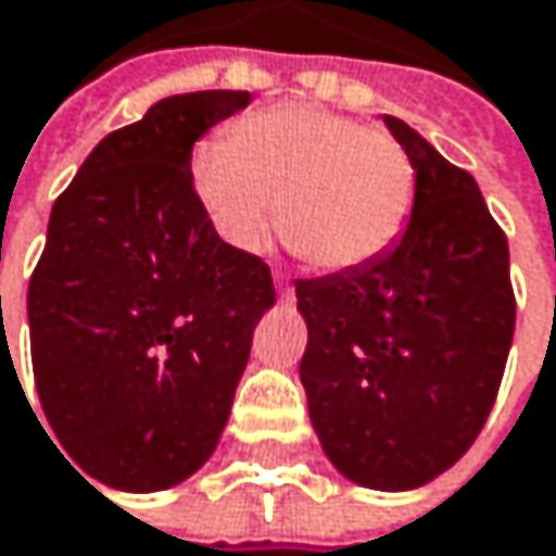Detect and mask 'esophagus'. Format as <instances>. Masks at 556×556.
<instances>
[{"label":"esophagus","instance_id":"obj_1","mask_svg":"<svg viewBox=\"0 0 556 556\" xmlns=\"http://www.w3.org/2000/svg\"><path fill=\"white\" fill-rule=\"evenodd\" d=\"M275 288H278L281 301H291V298H294V285H291L285 275H275Z\"/></svg>","mask_w":556,"mask_h":556}]
</instances>
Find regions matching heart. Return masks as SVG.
Wrapping results in <instances>:
<instances>
[{
  "label": "heart",
  "instance_id": "b5f03b06",
  "mask_svg": "<svg viewBox=\"0 0 556 556\" xmlns=\"http://www.w3.org/2000/svg\"><path fill=\"white\" fill-rule=\"evenodd\" d=\"M193 193L236 249H258L278 200L281 239L314 268L382 258L415 213L417 167L405 144L320 106H275L239 119L226 141L190 154Z\"/></svg>",
  "mask_w": 556,
  "mask_h": 556
}]
</instances>
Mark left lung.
I'll return each instance as SVG.
<instances>
[{"label": "left lung", "mask_w": 556, "mask_h": 556, "mask_svg": "<svg viewBox=\"0 0 556 556\" xmlns=\"http://www.w3.org/2000/svg\"><path fill=\"white\" fill-rule=\"evenodd\" d=\"M417 167L405 236L376 262L298 278L301 386L330 463L369 489H417L450 469L495 405L511 333L508 239L469 170L395 116Z\"/></svg>", "instance_id": "left-lung-1"}]
</instances>
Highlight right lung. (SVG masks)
Wrapping results in <instances>:
<instances>
[{
  "label": "right lung",
  "instance_id": "obj_1",
  "mask_svg": "<svg viewBox=\"0 0 556 556\" xmlns=\"http://www.w3.org/2000/svg\"><path fill=\"white\" fill-rule=\"evenodd\" d=\"M249 100L154 103L54 200L28 281L35 389L58 453L103 485L157 492L210 459L275 304L271 268L219 239L190 184L193 141Z\"/></svg>",
  "mask_w": 556,
  "mask_h": 556
}]
</instances>
